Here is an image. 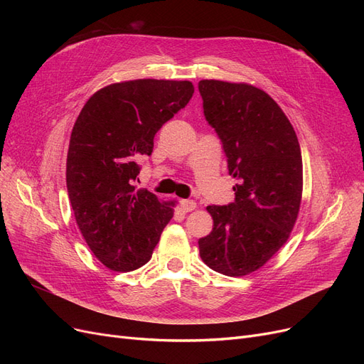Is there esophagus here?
I'll return each mask as SVG.
<instances>
[{"label":"esophagus","mask_w":364,"mask_h":364,"mask_svg":"<svg viewBox=\"0 0 364 364\" xmlns=\"http://www.w3.org/2000/svg\"><path fill=\"white\" fill-rule=\"evenodd\" d=\"M181 208L185 213H191L197 208V203L194 200H181Z\"/></svg>","instance_id":"obj_1"}]
</instances>
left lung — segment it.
<instances>
[{
  "label": "left lung",
  "mask_w": 364,
  "mask_h": 364,
  "mask_svg": "<svg viewBox=\"0 0 364 364\" xmlns=\"http://www.w3.org/2000/svg\"><path fill=\"white\" fill-rule=\"evenodd\" d=\"M203 114L228 158L235 202L208 206L214 225L199 240L200 258L226 277L262 267L290 237L302 199L296 132L273 98L249 83L200 80Z\"/></svg>",
  "instance_id": "8db88e82"
}]
</instances>
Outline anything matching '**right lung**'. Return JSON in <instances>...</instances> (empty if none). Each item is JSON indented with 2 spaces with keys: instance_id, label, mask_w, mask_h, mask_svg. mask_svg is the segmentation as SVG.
Masks as SVG:
<instances>
[{
  "instance_id": "add662e5",
  "label": "right lung",
  "mask_w": 364,
  "mask_h": 364,
  "mask_svg": "<svg viewBox=\"0 0 364 364\" xmlns=\"http://www.w3.org/2000/svg\"><path fill=\"white\" fill-rule=\"evenodd\" d=\"M194 94L188 80L138 79L90 97L77 117L67 156V188L77 226L97 259L115 272L151 258L173 208L136 190V161Z\"/></svg>"
}]
</instances>
